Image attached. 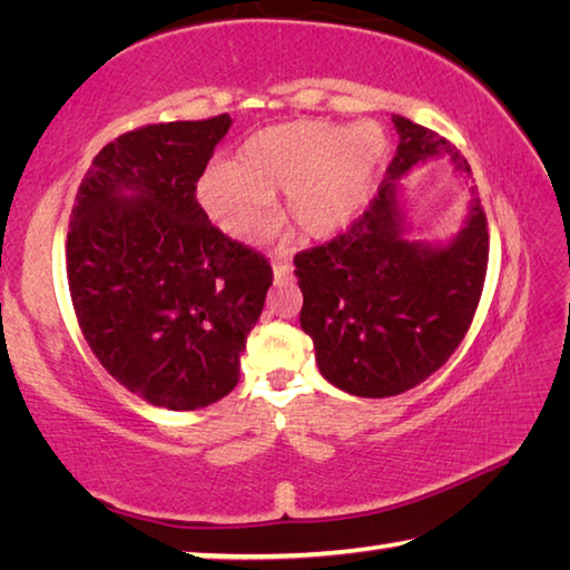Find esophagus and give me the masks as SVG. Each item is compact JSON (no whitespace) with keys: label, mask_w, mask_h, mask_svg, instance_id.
Listing matches in <instances>:
<instances>
[{"label":"esophagus","mask_w":570,"mask_h":570,"mask_svg":"<svg viewBox=\"0 0 570 570\" xmlns=\"http://www.w3.org/2000/svg\"><path fill=\"white\" fill-rule=\"evenodd\" d=\"M292 274H294V266L288 264V262H276L274 264V278H276V282H288V278H292Z\"/></svg>","instance_id":"1"}]
</instances>
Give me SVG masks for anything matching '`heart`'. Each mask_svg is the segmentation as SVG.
Returning a JSON list of instances; mask_svg holds the SVG:
<instances>
[{"label":"heart","instance_id":"obj_1","mask_svg":"<svg viewBox=\"0 0 570 570\" xmlns=\"http://www.w3.org/2000/svg\"><path fill=\"white\" fill-rule=\"evenodd\" d=\"M387 153L372 122H288L256 132L234 163H214L196 196L226 236L256 244L276 226L274 193H286V220L304 238H332L362 214Z\"/></svg>","mask_w":570,"mask_h":570}]
</instances>
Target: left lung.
Instances as JSON below:
<instances>
[{
    "instance_id": "obj_1",
    "label": "left lung",
    "mask_w": 570,
    "mask_h": 570,
    "mask_svg": "<svg viewBox=\"0 0 570 570\" xmlns=\"http://www.w3.org/2000/svg\"><path fill=\"white\" fill-rule=\"evenodd\" d=\"M400 142L364 216L324 246L296 254L302 330L326 382L356 397H392L438 372L458 350L485 284L488 224L475 190L448 240L410 238L402 178L428 160H468L445 138L392 115Z\"/></svg>"
}]
</instances>
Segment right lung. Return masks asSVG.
<instances>
[{"mask_svg":"<svg viewBox=\"0 0 570 570\" xmlns=\"http://www.w3.org/2000/svg\"><path fill=\"white\" fill-rule=\"evenodd\" d=\"M230 115L146 125L108 142L77 190L67 282L92 354L156 407L200 410L238 384L274 282L210 224L196 183Z\"/></svg>","mask_w":570,"mask_h":570,"instance_id":"right-lung-1","label":"right lung"}]
</instances>
